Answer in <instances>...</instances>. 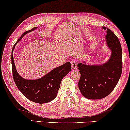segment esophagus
Instances as JSON below:
<instances>
[{
	"instance_id": "34e87169",
	"label": "esophagus",
	"mask_w": 130,
	"mask_h": 130,
	"mask_svg": "<svg viewBox=\"0 0 130 130\" xmlns=\"http://www.w3.org/2000/svg\"><path fill=\"white\" fill-rule=\"evenodd\" d=\"M70 63H71V66H72V67L73 69H77V61H74V60H72V61H71Z\"/></svg>"
}]
</instances>
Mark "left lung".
I'll return each instance as SVG.
<instances>
[{
	"instance_id": "obj_1",
	"label": "left lung",
	"mask_w": 130,
	"mask_h": 130,
	"mask_svg": "<svg viewBox=\"0 0 130 130\" xmlns=\"http://www.w3.org/2000/svg\"><path fill=\"white\" fill-rule=\"evenodd\" d=\"M106 30V44L111 50L108 62L102 65H77L80 73L78 85L83 96L90 99H99L107 96L113 90L121 76L122 48L120 41L108 28Z\"/></svg>"
}]
</instances>
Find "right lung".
Wrapping results in <instances>:
<instances>
[{
	"mask_svg": "<svg viewBox=\"0 0 130 130\" xmlns=\"http://www.w3.org/2000/svg\"><path fill=\"white\" fill-rule=\"evenodd\" d=\"M37 28L34 27L21 35L18 43L26 34ZM14 45L12 52L15 47ZM12 74L17 88L26 98L34 102L44 104L53 101L56 97L60 88L61 80L71 71V64L67 62L63 65L56 67L40 79L27 80L22 78L18 73L14 63L13 54L11 56Z\"/></svg>",
	"mask_w": 130,
	"mask_h": 130,
	"instance_id": "right-lung-1",
	"label": "right lung"
}]
</instances>
